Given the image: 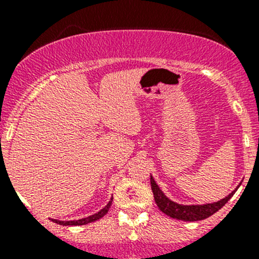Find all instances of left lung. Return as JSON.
I'll return each instance as SVG.
<instances>
[{"label":"left lung","instance_id":"left-lung-1","mask_svg":"<svg viewBox=\"0 0 259 259\" xmlns=\"http://www.w3.org/2000/svg\"><path fill=\"white\" fill-rule=\"evenodd\" d=\"M150 185L151 190H153L154 199H155L156 205L159 207V209L163 211L166 215L171 217L174 219H179V221H187V222H195V221H202V219L208 218V217L213 215L215 211H218L222 207L226 205V203L233 197V194L236 193L232 192L228 197H226L224 199L219 200L217 203H211V204H205V205H180L177 203L169 200L165 195L163 194L159 187L156 185V183L154 182L153 177L150 176Z\"/></svg>","mask_w":259,"mask_h":259}]
</instances>
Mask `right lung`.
I'll use <instances>...</instances> for the list:
<instances>
[{
    "label": "right lung",
    "mask_w": 259,
    "mask_h": 259,
    "mask_svg": "<svg viewBox=\"0 0 259 259\" xmlns=\"http://www.w3.org/2000/svg\"><path fill=\"white\" fill-rule=\"evenodd\" d=\"M111 203H113V198L110 199V202L108 203V205H106L105 208H103L99 213L94 214V215L91 217H88V218H83V219H79V221H70V222H61V221H55V219H52V221L55 222V223L57 224H61V226H83V224H88V223H91V222H95L98 221V219L103 218L104 215H105L106 213L109 211V208H110Z\"/></svg>",
    "instance_id": "right-lung-1"
}]
</instances>
